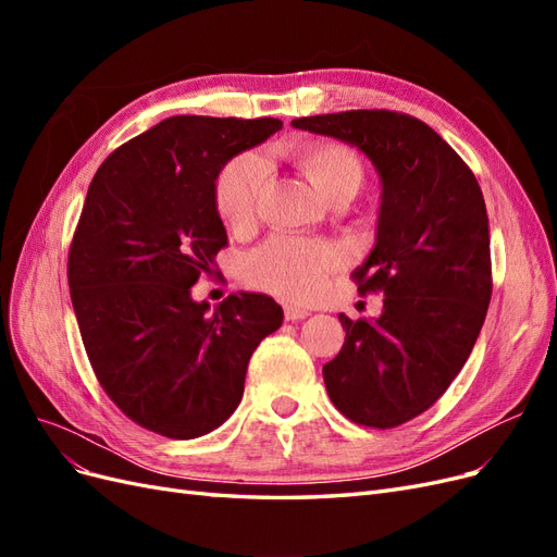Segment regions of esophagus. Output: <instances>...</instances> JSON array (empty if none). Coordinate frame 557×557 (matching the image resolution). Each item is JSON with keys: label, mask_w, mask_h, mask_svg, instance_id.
I'll use <instances>...</instances> for the list:
<instances>
[{"label": "esophagus", "mask_w": 557, "mask_h": 557, "mask_svg": "<svg viewBox=\"0 0 557 557\" xmlns=\"http://www.w3.org/2000/svg\"><path fill=\"white\" fill-rule=\"evenodd\" d=\"M283 313H285V320H305V318H309V315H311V311H309V309L293 307V305H285Z\"/></svg>", "instance_id": "obj_1"}]
</instances>
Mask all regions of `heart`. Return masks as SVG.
Masks as SVG:
<instances>
[{
	"mask_svg": "<svg viewBox=\"0 0 557 557\" xmlns=\"http://www.w3.org/2000/svg\"><path fill=\"white\" fill-rule=\"evenodd\" d=\"M293 160L313 188L332 199L362 188L364 166L352 148L339 141H305L293 148ZM267 181V164L256 153L232 158L215 176L213 201L225 225L239 230L256 218ZM344 250L330 242L274 237L244 260V278L264 293L288 301H311L327 288L330 274L344 264Z\"/></svg>",
	"mask_w": 557,
	"mask_h": 557,
	"instance_id": "heart-1",
	"label": "heart"
}]
</instances>
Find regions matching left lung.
Listing matches in <instances>:
<instances>
[{
	"mask_svg": "<svg viewBox=\"0 0 557 557\" xmlns=\"http://www.w3.org/2000/svg\"><path fill=\"white\" fill-rule=\"evenodd\" d=\"M293 127L358 146L381 176L376 246L352 272L383 293L376 320L339 313L346 342L323 379L352 423L397 428L428 411L460 374L493 295L483 193L465 160L413 115L360 109Z\"/></svg>",
	"mask_w": 557,
	"mask_h": 557,
	"instance_id": "left-lung-1",
	"label": "left lung"
}]
</instances>
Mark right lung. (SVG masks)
I'll return each mask as SVG.
<instances>
[{
  "mask_svg": "<svg viewBox=\"0 0 557 557\" xmlns=\"http://www.w3.org/2000/svg\"><path fill=\"white\" fill-rule=\"evenodd\" d=\"M281 127L166 117L115 148L90 183L66 264L72 305L99 385L150 432L195 440L221 428L252 350L283 323L267 295H230L213 311L190 295L227 246L215 176Z\"/></svg>",
  "mask_w": 557,
  "mask_h": 557,
  "instance_id": "1",
  "label": "right lung"
}]
</instances>
